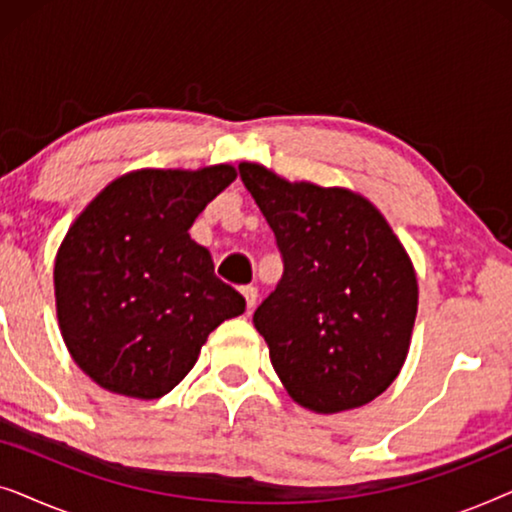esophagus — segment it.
Listing matches in <instances>:
<instances>
[{
	"mask_svg": "<svg viewBox=\"0 0 512 512\" xmlns=\"http://www.w3.org/2000/svg\"><path fill=\"white\" fill-rule=\"evenodd\" d=\"M242 296L247 300V310H254L258 300V289L256 286H242Z\"/></svg>",
	"mask_w": 512,
	"mask_h": 512,
	"instance_id": "1",
	"label": "esophagus"
}]
</instances>
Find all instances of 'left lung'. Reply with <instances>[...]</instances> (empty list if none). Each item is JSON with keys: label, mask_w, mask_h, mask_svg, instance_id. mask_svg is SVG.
<instances>
[{"label": "left lung", "mask_w": 512, "mask_h": 512, "mask_svg": "<svg viewBox=\"0 0 512 512\" xmlns=\"http://www.w3.org/2000/svg\"><path fill=\"white\" fill-rule=\"evenodd\" d=\"M242 184L272 228L284 272L254 326L296 403L342 412L396 380L417 314V277L384 216L345 188L289 184L242 163Z\"/></svg>", "instance_id": "8db88e82"}]
</instances>
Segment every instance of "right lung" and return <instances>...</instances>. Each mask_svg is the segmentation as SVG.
<instances>
[{"instance_id":"right-lung-1","label":"right lung","mask_w":512,"mask_h":512,"mask_svg":"<svg viewBox=\"0 0 512 512\" xmlns=\"http://www.w3.org/2000/svg\"><path fill=\"white\" fill-rule=\"evenodd\" d=\"M235 167L139 170L111 181L55 258L62 338L83 373L132 398L165 396L244 298L214 275L188 228L235 181Z\"/></svg>"}]
</instances>
